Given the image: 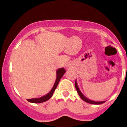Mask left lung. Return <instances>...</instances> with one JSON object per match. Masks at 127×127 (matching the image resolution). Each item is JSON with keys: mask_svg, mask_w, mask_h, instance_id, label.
Wrapping results in <instances>:
<instances>
[{"mask_svg": "<svg viewBox=\"0 0 127 127\" xmlns=\"http://www.w3.org/2000/svg\"><path fill=\"white\" fill-rule=\"evenodd\" d=\"M75 87L77 90V92L78 94H79V95L80 96V97L82 98V99L84 100V101L87 102V103H90V104H103L106 102V101H95L90 100V99H89L88 98H87V97H85V96L83 95V93L80 92V89H79V87H78L77 85V83L76 80H75Z\"/></svg>", "mask_w": 127, "mask_h": 127, "instance_id": "obj_1", "label": "left lung"}]
</instances>
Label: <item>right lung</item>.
<instances>
[{
  "label": "right lung",
  "mask_w": 127,
  "mask_h": 127,
  "mask_svg": "<svg viewBox=\"0 0 127 127\" xmlns=\"http://www.w3.org/2000/svg\"><path fill=\"white\" fill-rule=\"evenodd\" d=\"M65 72H66V70L64 69V67H63V68H60V69H57V71H56V78L55 82L54 85H53V88H52V90H50V92L48 93H47V95H45L40 97V98L28 99V101L30 102V103H43V102L48 100V99H49L52 96V95H53L55 90L56 87H57L58 85L59 82H60V79H61V77H63V75L64 74Z\"/></svg>",
  "instance_id": "1"
}]
</instances>
